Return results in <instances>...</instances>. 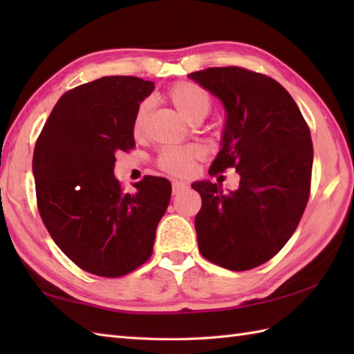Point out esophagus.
Instances as JSON below:
<instances>
[{"label": "esophagus", "instance_id": "34e87169", "mask_svg": "<svg viewBox=\"0 0 354 354\" xmlns=\"http://www.w3.org/2000/svg\"><path fill=\"white\" fill-rule=\"evenodd\" d=\"M171 192H173V194H179V193H183L184 190H187V184L185 183H181V181H175L171 184Z\"/></svg>", "mask_w": 354, "mask_h": 354}]
</instances>
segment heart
I'll return each instance as SVG.
<instances>
[{"label": "heart", "mask_w": 354, "mask_h": 354, "mask_svg": "<svg viewBox=\"0 0 354 354\" xmlns=\"http://www.w3.org/2000/svg\"><path fill=\"white\" fill-rule=\"evenodd\" d=\"M167 94L176 109L190 122L204 118L208 114L209 108H212V97H209V94L204 88L192 84V82H178V84L169 89ZM150 109H152V100L150 99H145L137 106L132 122V132L135 137H140L145 132ZM204 149L199 145L165 147L158 155L156 164L165 173H170V175L175 176H185L192 171L194 161L204 156Z\"/></svg>", "instance_id": "1"}]
</instances>
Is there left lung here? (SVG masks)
Segmentation results:
<instances>
[{
  "label": "left lung",
  "mask_w": 354,
  "mask_h": 354,
  "mask_svg": "<svg viewBox=\"0 0 354 354\" xmlns=\"http://www.w3.org/2000/svg\"><path fill=\"white\" fill-rule=\"evenodd\" d=\"M189 77L227 111L222 149L209 175L234 169L239 189L194 183L199 251L214 265L248 270L270 260L295 232L310 196L313 145L290 94L265 74L214 66Z\"/></svg>",
  "instance_id": "left-lung-1"
}]
</instances>
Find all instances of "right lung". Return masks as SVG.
I'll list each match as a JSON object with an SVG mask.
<instances>
[{
    "label": "right lung",
    "mask_w": 354,
    "mask_h": 354,
    "mask_svg": "<svg viewBox=\"0 0 354 354\" xmlns=\"http://www.w3.org/2000/svg\"><path fill=\"white\" fill-rule=\"evenodd\" d=\"M153 82L106 76L66 91L33 152L36 201L51 239L89 274L117 278L141 266L169 207L171 185L145 176L124 193L115 153L135 147L132 122Z\"/></svg>",
    "instance_id": "1"
}]
</instances>
